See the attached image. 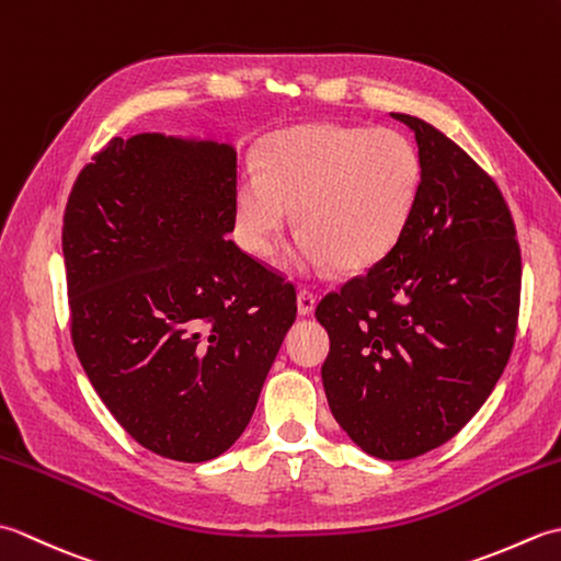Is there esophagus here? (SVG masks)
Masks as SVG:
<instances>
[{
    "label": "esophagus",
    "instance_id": "esophagus-1",
    "mask_svg": "<svg viewBox=\"0 0 561 561\" xmlns=\"http://www.w3.org/2000/svg\"><path fill=\"white\" fill-rule=\"evenodd\" d=\"M296 308H299V316H311L316 311V296L311 291H299L296 296Z\"/></svg>",
    "mask_w": 561,
    "mask_h": 561
}]
</instances>
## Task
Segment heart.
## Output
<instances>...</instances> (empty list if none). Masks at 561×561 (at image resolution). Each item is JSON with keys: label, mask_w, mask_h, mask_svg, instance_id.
Instances as JSON below:
<instances>
[{"label": "heart", "mask_w": 561, "mask_h": 561, "mask_svg": "<svg viewBox=\"0 0 561 561\" xmlns=\"http://www.w3.org/2000/svg\"><path fill=\"white\" fill-rule=\"evenodd\" d=\"M422 190L420 151L398 129L311 123L262 141L236 190L238 231L267 257L296 209L291 265L364 272L408 231Z\"/></svg>", "instance_id": "b5f03b06"}]
</instances>
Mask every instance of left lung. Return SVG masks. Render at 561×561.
<instances>
[{
  "label": "left lung",
  "mask_w": 561,
  "mask_h": 561,
  "mask_svg": "<svg viewBox=\"0 0 561 561\" xmlns=\"http://www.w3.org/2000/svg\"><path fill=\"white\" fill-rule=\"evenodd\" d=\"M414 217L392 253L316 308L330 335L328 404L356 446L410 460L456 436L514 350L520 248L502 190L420 117Z\"/></svg>",
  "instance_id": "1"
}]
</instances>
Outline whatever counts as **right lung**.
<instances>
[{
    "mask_svg": "<svg viewBox=\"0 0 561 561\" xmlns=\"http://www.w3.org/2000/svg\"><path fill=\"white\" fill-rule=\"evenodd\" d=\"M236 149L115 137L71 187L62 253L71 342L99 398L157 456L205 462L243 434L294 284L243 253Z\"/></svg>",
    "mask_w": 561,
    "mask_h": 561,
    "instance_id": "1",
    "label": "right lung"
}]
</instances>
